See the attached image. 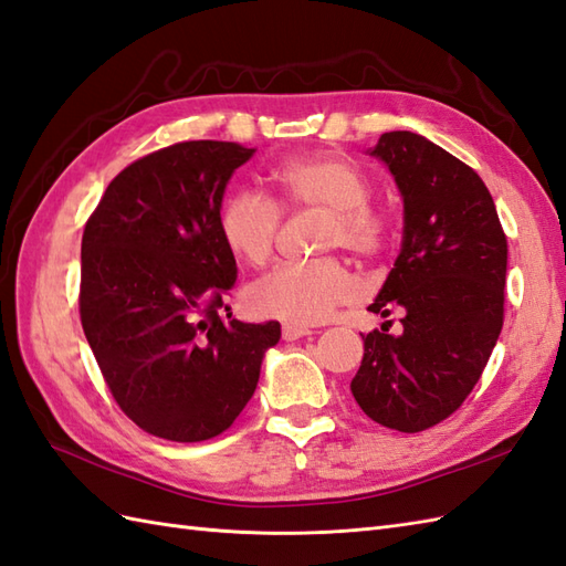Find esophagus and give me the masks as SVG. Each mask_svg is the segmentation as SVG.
<instances>
[{"label":"esophagus","mask_w":566,"mask_h":566,"mask_svg":"<svg viewBox=\"0 0 566 566\" xmlns=\"http://www.w3.org/2000/svg\"><path fill=\"white\" fill-rule=\"evenodd\" d=\"M306 335H311V327H306V325H292V323L282 325V337L286 339V343H294V339H301Z\"/></svg>","instance_id":"obj_1"}]
</instances>
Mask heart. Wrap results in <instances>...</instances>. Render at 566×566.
<instances>
[{
  "label": "heart",
  "mask_w": 566,
  "mask_h": 566,
  "mask_svg": "<svg viewBox=\"0 0 566 566\" xmlns=\"http://www.w3.org/2000/svg\"><path fill=\"white\" fill-rule=\"evenodd\" d=\"M289 209H323L327 221L321 248H345L376 258L388 243V217L371 200V180L339 154H311L284 161L272 174ZM282 227V212L270 197L235 190L221 207L219 229L235 258L265 265ZM357 296V282L337 258L286 262L248 286L245 304L260 318L315 325Z\"/></svg>",
  "instance_id": "1"
}]
</instances>
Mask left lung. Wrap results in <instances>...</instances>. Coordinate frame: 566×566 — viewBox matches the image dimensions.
<instances>
[{
	"label": "left lung",
	"mask_w": 566,
	"mask_h": 566,
	"mask_svg": "<svg viewBox=\"0 0 566 566\" xmlns=\"http://www.w3.org/2000/svg\"><path fill=\"white\" fill-rule=\"evenodd\" d=\"M402 195V248L371 313L352 396L374 422L405 433L451 417L475 388L504 325L506 235L482 178L422 135L386 133L371 149Z\"/></svg>",
	"instance_id": "obj_1"
}]
</instances>
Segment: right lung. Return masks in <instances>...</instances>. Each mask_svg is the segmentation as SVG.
<instances>
[{"mask_svg": "<svg viewBox=\"0 0 566 566\" xmlns=\"http://www.w3.org/2000/svg\"><path fill=\"white\" fill-rule=\"evenodd\" d=\"M253 154L235 142L170 144L120 170L86 221L84 335L120 410L159 439L227 431L280 343L277 321L219 313L239 272L219 229L221 197Z\"/></svg>", "mask_w": 566, "mask_h": 566, "instance_id": "obj_1", "label": "right lung"}]
</instances>
